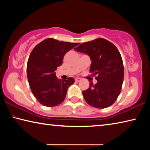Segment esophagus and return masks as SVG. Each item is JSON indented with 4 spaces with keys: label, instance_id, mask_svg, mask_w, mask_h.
Instances as JSON below:
<instances>
[{
    "label": "esophagus",
    "instance_id": "esophagus-1",
    "mask_svg": "<svg viewBox=\"0 0 150 150\" xmlns=\"http://www.w3.org/2000/svg\"><path fill=\"white\" fill-rule=\"evenodd\" d=\"M81 81V78H79V77H77V78H75V81L77 83H78V82H79V81Z\"/></svg>",
    "mask_w": 150,
    "mask_h": 150
}]
</instances>
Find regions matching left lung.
I'll return each instance as SVG.
<instances>
[{"instance_id": "left-lung-1", "label": "left lung", "mask_w": 150, "mask_h": 150, "mask_svg": "<svg viewBox=\"0 0 150 150\" xmlns=\"http://www.w3.org/2000/svg\"><path fill=\"white\" fill-rule=\"evenodd\" d=\"M75 50L90 57V72L97 80L83 91L85 101L98 108L111 106L120 95L124 80L123 62L117 47L108 40L97 38L83 43Z\"/></svg>"}]
</instances>
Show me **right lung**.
<instances>
[{"mask_svg":"<svg viewBox=\"0 0 150 150\" xmlns=\"http://www.w3.org/2000/svg\"><path fill=\"white\" fill-rule=\"evenodd\" d=\"M78 44L47 38L32 51L27 63V77L33 95L42 105L55 106L65 100L67 88L75 80L73 77L58 79L55 70L62 64L66 53Z\"/></svg>","mask_w":150,"mask_h":150,"instance_id":"right-lung-1","label":"right lung"}]
</instances>
